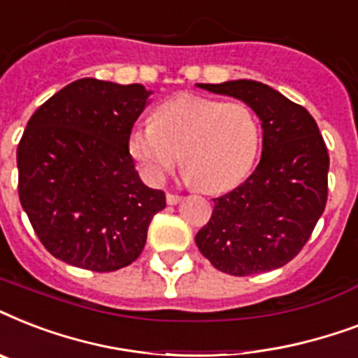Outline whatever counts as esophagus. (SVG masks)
Returning <instances> with one entry per match:
<instances>
[{
	"mask_svg": "<svg viewBox=\"0 0 358 358\" xmlns=\"http://www.w3.org/2000/svg\"><path fill=\"white\" fill-rule=\"evenodd\" d=\"M182 201V196L174 195V193H167V204L169 206H174V204H178Z\"/></svg>",
	"mask_w": 358,
	"mask_h": 358,
	"instance_id": "esophagus-1",
	"label": "esophagus"
}]
</instances>
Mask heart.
Masks as SVG:
<instances>
[{"instance_id": "b5f03b06", "label": "heart", "mask_w": 358, "mask_h": 358, "mask_svg": "<svg viewBox=\"0 0 358 358\" xmlns=\"http://www.w3.org/2000/svg\"><path fill=\"white\" fill-rule=\"evenodd\" d=\"M260 122L243 102L180 94L162 103L152 124L131 129L129 154L154 184L174 165L206 193L234 189L249 174L260 148Z\"/></svg>"}]
</instances>
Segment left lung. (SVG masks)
Returning <instances> with one entry per match:
<instances>
[{
  "instance_id": "obj_1",
  "label": "left lung",
  "mask_w": 358,
  "mask_h": 358,
  "mask_svg": "<svg viewBox=\"0 0 358 358\" xmlns=\"http://www.w3.org/2000/svg\"><path fill=\"white\" fill-rule=\"evenodd\" d=\"M234 96L262 120V157L243 184L213 199L195 243L215 269L236 277L286 266L299 255L327 204L329 154L303 106L260 81L196 83Z\"/></svg>"
}]
</instances>
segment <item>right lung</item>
Returning <instances> with one entry per match:
<instances>
[{"label":"right lung","instance_id":"add662e5","mask_svg":"<svg viewBox=\"0 0 358 358\" xmlns=\"http://www.w3.org/2000/svg\"><path fill=\"white\" fill-rule=\"evenodd\" d=\"M150 94L139 83L83 78L27 122L16 150L20 202L59 260L108 273L145 249L165 193L141 182L128 139Z\"/></svg>","mask_w":358,"mask_h":358}]
</instances>
